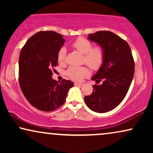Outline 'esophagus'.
<instances>
[{
  "label": "esophagus",
  "instance_id": "34e87169",
  "mask_svg": "<svg viewBox=\"0 0 153 153\" xmlns=\"http://www.w3.org/2000/svg\"><path fill=\"white\" fill-rule=\"evenodd\" d=\"M74 85H83V83H74Z\"/></svg>",
  "mask_w": 153,
  "mask_h": 153
}]
</instances>
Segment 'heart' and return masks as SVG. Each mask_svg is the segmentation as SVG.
<instances>
[{
  "instance_id": "b5f03b06",
  "label": "heart",
  "mask_w": 153,
  "mask_h": 153,
  "mask_svg": "<svg viewBox=\"0 0 153 153\" xmlns=\"http://www.w3.org/2000/svg\"><path fill=\"white\" fill-rule=\"evenodd\" d=\"M72 46L81 53L84 54L83 61L93 70H97L102 66L104 60V50L100 46L93 47V45L88 39L84 37H78ZM67 49L61 47L57 54L58 62L63 64L65 62ZM90 71L85 66H71L66 71V74L69 78L76 81H81L83 79L88 76Z\"/></svg>"
}]
</instances>
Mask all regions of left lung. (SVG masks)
Here are the masks:
<instances>
[{"label":"left lung","instance_id":"8db88e82","mask_svg":"<svg viewBox=\"0 0 153 153\" xmlns=\"http://www.w3.org/2000/svg\"><path fill=\"white\" fill-rule=\"evenodd\" d=\"M88 39L97 43L104 50V60L92 80L101 85H93L91 95L84 102L90 109L106 113L118 106L124 100L134 74V61L128 43L108 30L89 34Z\"/></svg>","mask_w":153,"mask_h":153}]
</instances>
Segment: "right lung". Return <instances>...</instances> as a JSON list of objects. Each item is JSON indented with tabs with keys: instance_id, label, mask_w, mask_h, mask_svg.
Here are the masks:
<instances>
[{
	"instance_id": "right-lung-1",
	"label": "right lung",
	"mask_w": 153,
	"mask_h": 153,
	"mask_svg": "<svg viewBox=\"0 0 153 153\" xmlns=\"http://www.w3.org/2000/svg\"><path fill=\"white\" fill-rule=\"evenodd\" d=\"M65 42L54 31H39L28 39L21 50L19 81L25 97L42 111H51L65 103L68 91L74 86L70 80L52 79L58 63L57 54Z\"/></svg>"
}]
</instances>
